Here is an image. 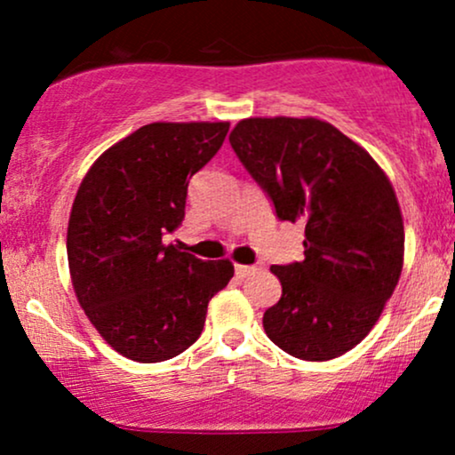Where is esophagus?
Wrapping results in <instances>:
<instances>
[{
	"label": "esophagus",
	"mask_w": 455,
	"mask_h": 455,
	"mask_svg": "<svg viewBox=\"0 0 455 455\" xmlns=\"http://www.w3.org/2000/svg\"><path fill=\"white\" fill-rule=\"evenodd\" d=\"M257 267H252V265H235V274L239 275V278H245V275L254 274Z\"/></svg>",
	"instance_id": "1"
}]
</instances>
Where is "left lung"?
Returning a JSON list of instances; mask_svg holds the SVG:
<instances>
[{
	"instance_id": "8db88e82",
	"label": "left lung",
	"mask_w": 455,
	"mask_h": 455,
	"mask_svg": "<svg viewBox=\"0 0 455 455\" xmlns=\"http://www.w3.org/2000/svg\"><path fill=\"white\" fill-rule=\"evenodd\" d=\"M228 140L280 220L306 224V259L271 267L282 297L265 310V333L297 359L340 357L377 325L404 265L389 177L362 145L316 117L242 119Z\"/></svg>"
}]
</instances>
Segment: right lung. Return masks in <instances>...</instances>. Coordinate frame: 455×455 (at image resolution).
I'll return each mask as SVG.
<instances>
[{
    "instance_id": "add662e5",
    "label": "right lung",
    "mask_w": 455,
    "mask_h": 455,
    "mask_svg": "<svg viewBox=\"0 0 455 455\" xmlns=\"http://www.w3.org/2000/svg\"><path fill=\"white\" fill-rule=\"evenodd\" d=\"M228 122H154L117 140L83 177L68 220L78 304L108 347L140 363L196 342L233 263L164 237L184 220L188 181L222 148Z\"/></svg>"
}]
</instances>
